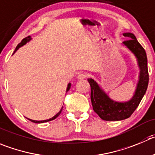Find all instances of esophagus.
Returning <instances> with one entry per match:
<instances>
[{
    "label": "esophagus",
    "mask_w": 155,
    "mask_h": 155,
    "mask_svg": "<svg viewBox=\"0 0 155 155\" xmlns=\"http://www.w3.org/2000/svg\"><path fill=\"white\" fill-rule=\"evenodd\" d=\"M87 76V74L86 73H79V75L77 76V79H83L85 78H86Z\"/></svg>",
    "instance_id": "1"
}]
</instances>
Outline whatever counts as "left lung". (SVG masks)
<instances>
[{"mask_svg":"<svg viewBox=\"0 0 155 155\" xmlns=\"http://www.w3.org/2000/svg\"><path fill=\"white\" fill-rule=\"evenodd\" d=\"M123 35L128 38L123 44L136 56L140 69L139 80L132 99L125 102H115L108 97L94 79H88L91 86V101L94 112L105 121H120L129 118L139 105L148 86L149 76L145 50L134 34L125 33Z\"/></svg>","mask_w":155,"mask_h":155,"instance_id":"1","label":"left lung"}]
</instances>
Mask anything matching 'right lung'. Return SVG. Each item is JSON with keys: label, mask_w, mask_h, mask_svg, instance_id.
Here are the masks:
<instances>
[{"label": "right lung", "mask_w": 155, "mask_h": 155, "mask_svg": "<svg viewBox=\"0 0 155 155\" xmlns=\"http://www.w3.org/2000/svg\"><path fill=\"white\" fill-rule=\"evenodd\" d=\"M30 40H31V38H30V37H26V38L23 39V40H22V41H21V43H19V44L17 45V47H16L15 50H14V53H15V52L17 51V50H18L19 48H20V47H22V46H24V44H26V43H27V42H29V41H30ZM70 86H71V83H69V84H68V86H67V89H66V92H68V91L69 90V89H70ZM62 109H63V108H61V110H60V112H58V113L56 114V115H54V116H53V118H50V119L43 120V121H35V120L29 119V118H28V119L30 120V121H32V122H34V123H43V122H47V121H52V120H53V119H55V118H57V117L59 116V115H60V114L61 113V112H62Z\"/></svg>", "instance_id": "obj_1"}]
</instances>
